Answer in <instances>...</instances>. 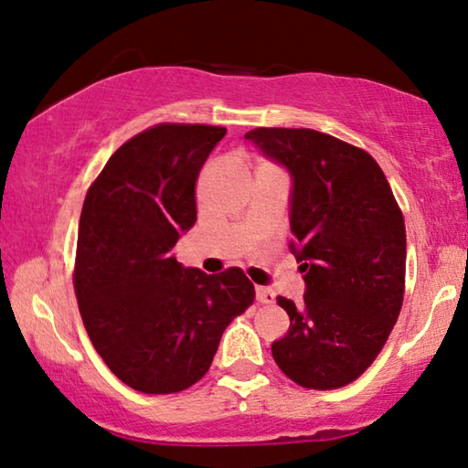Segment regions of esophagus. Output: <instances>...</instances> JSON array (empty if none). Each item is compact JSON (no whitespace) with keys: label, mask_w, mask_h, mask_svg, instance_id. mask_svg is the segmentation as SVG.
<instances>
[{"label":"esophagus","mask_w":468,"mask_h":468,"mask_svg":"<svg viewBox=\"0 0 468 468\" xmlns=\"http://www.w3.org/2000/svg\"><path fill=\"white\" fill-rule=\"evenodd\" d=\"M256 299L260 301V303H272L274 292L268 287H256Z\"/></svg>","instance_id":"obj_1"}]
</instances>
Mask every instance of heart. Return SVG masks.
<instances>
[{
  "mask_svg": "<svg viewBox=\"0 0 468 468\" xmlns=\"http://www.w3.org/2000/svg\"><path fill=\"white\" fill-rule=\"evenodd\" d=\"M264 165H268V163H264Z\"/></svg>",
  "mask_w": 468,
  "mask_h": 468,
  "instance_id": "obj_1",
  "label": "heart"
}]
</instances>
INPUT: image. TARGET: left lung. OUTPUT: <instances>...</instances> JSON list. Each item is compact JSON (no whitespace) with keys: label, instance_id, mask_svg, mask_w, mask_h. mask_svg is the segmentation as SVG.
<instances>
[{"label":"left lung","instance_id":"8db88e82","mask_svg":"<svg viewBox=\"0 0 468 468\" xmlns=\"http://www.w3.org/2000/svg\"><path fill=\"white\" fill-rule=\"evenodd\" d=\"M292 177L291 233L307 284L279 297L291 326L272 343L282 374L312 390L357 379L382 351L405 297V218L374 156L307 128L245 133Z\"/></svg>","mask_w":468,"mask_h":468}]
</instances>
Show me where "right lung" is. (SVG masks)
<instances>
[{
    "label": "right lung",
    "mask_w": 468,
    "mask_h": 468,
    "mask_svg": "<svg viewBox=\"0 0 468 468\" xmlns=\"http://www.w3.org/2000/svg\"><path fill=\"white\" fill-rule=\"evenodd\" d=\"M227 133L156 123L115 150L84 197L74 291L107 367L144 394L194 386L233 318L256 299L241 268L206 274L176 260L196 223V181Z\"/></svg>",
    "instance_id": "right-lung-1"
}]
</instances>
